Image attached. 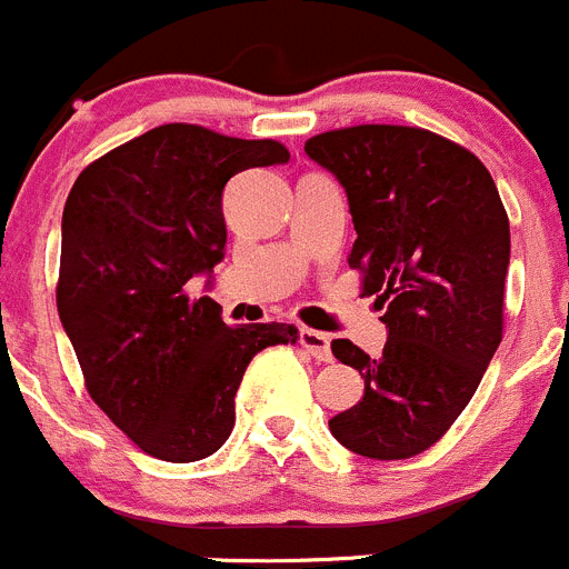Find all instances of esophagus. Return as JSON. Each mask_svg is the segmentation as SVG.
Segmentation results:
<instances>
[{
    "label": "esophagus",
    "mask_w": 569,
    "mask_h": 569,
    "mask_svg": "<svg viewBox=\"0 0 569 569\" xmlns=\"http://www.w3.org/2000/svg\"><path fill=\"white\" fill-rule=\"evenodd\" d=\"M299 343L305 346V349L310 351L316 360H321V362L332 360V346H329V335L318 332V329H307L305 327L299 332Z\"/></svg>",
    "instance_id": "1"
}]
</instances>
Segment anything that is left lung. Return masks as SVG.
Listing matches in <instances>:
<instances>
[{"mask_svg": "<svg viewBox=\"0 0 569 569\" xmlns=\"http://www.w3.org/2000/svg\"><path fill=\"white\" fill-rule=\"evenodd\" d=\"M305 150L346 189L349 268L388 329L380 357L332 340L366 391L329 430L357 456L413 458L461 416L502 340L508 214L483 161L425 128H340Z\"/></svg>", "mask_w": 569, "mask_h": 569, "instance_id": "left-lung-1", "label": "left lung"}]
</instances>
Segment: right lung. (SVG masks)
I'll return each instance as SVG.
<instances>
[{"label": "right lung", "mask_w": 569, "mask_h": 569, "mask_svg": "<svg viewBox=\"0 0 569 569\" xmlns=\"http://www.w3.org/2000/svg\"><path fill=\"white\" fill-rule=\"evenodd\" d=\"M288 159L273 139L172 122L97 159L69 192L58 316L91 399L148 456L218 452L251 357L296 343L290 323L226 327L218 301L183 290L223 259L229 178Z\"/></svg>", "instance_id": "add662e5"}]
</instances>
